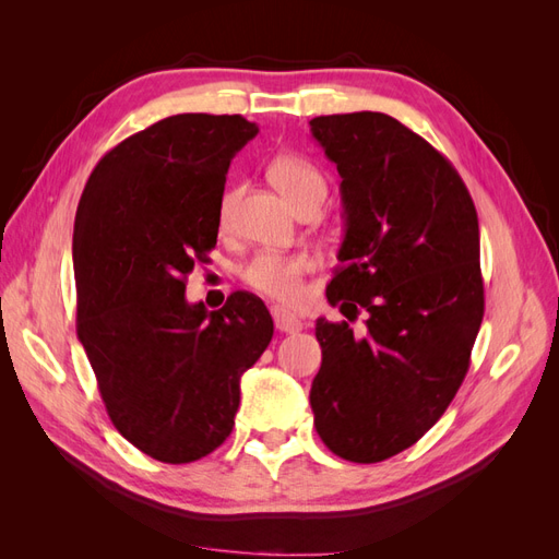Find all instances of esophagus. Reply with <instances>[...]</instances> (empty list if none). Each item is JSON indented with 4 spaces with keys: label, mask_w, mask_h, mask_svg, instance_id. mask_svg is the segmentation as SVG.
Here are the masks:
<instances>
[{
    "label": "esophagus",
    "mask_w": 559,
    "mask_h": 559,
    "mask_svg": "<svg viewBox=\"0 0 559 559\" xmlns=\"http://www.w3.org/2000/svg\"><path fill=\"white\" fill-rule=\"evenodd\" d=\"M273 321H275V329L282 333H298L302 329V321L282 308H273Z\"/></svg>",
    "instance_id": "obj_1"
}]
</instances>
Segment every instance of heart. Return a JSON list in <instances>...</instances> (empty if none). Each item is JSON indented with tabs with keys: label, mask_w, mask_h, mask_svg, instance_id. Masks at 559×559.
<instances>
[{
	"label": "heart",
	"mask_w": 559,
	"mask_h": 559,
	"mask_svg": "<svg viewBox=\"0 0 559 559\" xmlns=\"http://www.w3.org/2000/svg\"><path fill=\"white\" fill-rule=\"evenodd\" d=\"M267 177L275 183V189L292 202L296 210L308 205L312 200H324L326 195V177L319 167L298 154H280L267 165ZM235 202H238V189L230 186L218 198L216 218L222 230L230 228ZM314 261L302 251H259L240 267V277L253 292L280 302H294L300 298V282Z\"/></svg>",
	"instance_id": "obj_1"
}]
</instances>
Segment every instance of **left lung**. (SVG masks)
<instances>
[{
    "label": "left lung",
    "instance_id": "left-lung-1",
    "mask_svg": "<svg viewBox=\"0 0 559 559\" xmlns=\"http://www.w3.org/2000/svg\"><path fill=\"white\" fill-rule=\"evenodd\" d=\"M312 138L343 177L345 238L326 286L354 321L317 319L314 427L347 462L415 445L448 411L485 314L478 214L452 163L380 111L317 116Z\"/></svg>",
    "mask_w": 559,
    "mask_h": 559
}]
</instances>
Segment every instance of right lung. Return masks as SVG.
<instances>
[{
  "label": "right lung",
  "instance_id": "add662e5",
  "mask_svg": "<svg viewBox=\"0 0 559 559\" xmlns=\"http://www.w3.org/2000/svg\"><path fill=\"white\" fill-rule=\"evenodd\" d=\"M257 132L240 114L167 116L107 151L79 200V341L118 433L165 464L226 441L240 378L273 337L249 292L214 312L183 296L216 245L230 160Z\"/></svg>",
  "mask_w": 559,
  "mask_h": 559
}]
</instances>
